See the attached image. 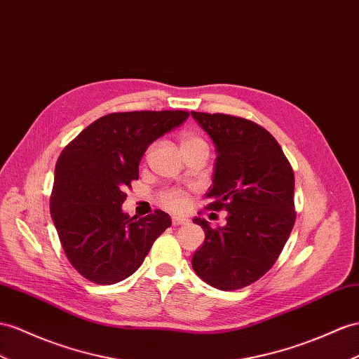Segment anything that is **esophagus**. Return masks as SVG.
Masks as SVG:
<instances>
[{
    "label": "esophagus",
    "instance_id": "34e87169",
    "mask_svg": "<svg viewBox=\"0 0 359 359\" xmlns=\"http://www.w3.org/2000/svg\"><path fill=\"white\" fill-rule=\"evenodd\" d=\"M171 223H172V226L187 224V223H188V218H185V217H172V218H171Z\"/></svg>",
    "mask_w": 359,
    "mask_h": 359
}]
</instances>
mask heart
<instances>
[{
    "label": "heart",
    "mask_w": 359,
    "mask_h": 359,
    "mask_svg": "<svg viewBox=\"0 0 359 359\" xmlns=\"http://www.w3.org/2000/svg\"><path fill=\"white\" fill-rule=\"evenodd\" d=\"M180 150L185 151L197 145H206L205 140L194 132H182L179 137ZM162 203L171 210H183L188 205V192L183 189H168L161 196Z\"/></svg>",
    "instance_id": "b5f03b06"
}]
</instances>
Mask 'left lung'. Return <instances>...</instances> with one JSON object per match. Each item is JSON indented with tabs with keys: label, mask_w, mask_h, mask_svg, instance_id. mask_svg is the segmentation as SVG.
Returning a JSON list of instances; mask_svg holds the SVG:
<instances>
[{
	"label": "left lung",
	"mask_w": 359,
	"mask_h": 359,
	"mask_svg": "<svg viewBox=\"0 0 359 359\" xmlns=\"http://www.w3.org/2000/svg\"><path fill=\"white\" fill-rule=\"evenodd\" d=\"M210 136L217 161L206 209L227 210V224L212 229L203 218L205 243L192 269L210 287L232 291L267 273L296 222L294 172L278 141L250 119L191 112Z\"/></svg>",
	"instance_id": "left-lung-1"
}]
</instances>
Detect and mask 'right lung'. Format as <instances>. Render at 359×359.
<instances>
[{
    "instance_id": "1",
    "label": "right lung",
    "mask_w": 359,
    "mask_h": 359,
    "mask_svg": "<svg viewBox=\"0 0 359 359\" xmlns=\"http://www.w3.org/2000/svg\"><path fill=\"white\" fill-rule=\"evenodd\" d=\"M185 110H135L98 118L60 153L50 212L68 261L83 278L112 285L141 267L171 218L123 212L149 145L187 121Z\"/></svg>"
}]
</instances>
